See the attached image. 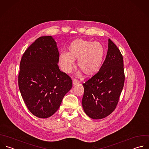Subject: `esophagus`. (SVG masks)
Wrapping results in <instances>:
<instances>
[{
    "label": "esophagus",
    "mask_w": 149,
    "mask_h": 149,
    "mask_svg": "<svg viewBox=\"0 0 149 149\" xmlns=\"http://www.w3.org/2000/svg\"><path fill=\"white\" fill-rule=\"evenodd\" d=\"M79 83V81L77 79H73V85H76Z\"/></svg>",
    "instance_id": "esophagus-1"
}]
</instances>
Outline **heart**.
<instances>
[{
    "label": "heart",
    "mask_w": 149,
    "mask_h": 149,
    "mask_svg": "<svg viewBox=\"0 0 149 149\" xmlns=\"http://www.w3.org/2000/svg\"><path fill=\"white\" fill-rule=\"evenodd\" d=\"M68 51V53L61 54L59 58L64 72L70 73L74 67V60L78 59V66L86 76H93L98 73L104 56V49L100 43L77 39L71 43Z\"/></svg>",
    "instance_id": "heart-1"
}]
</instances>
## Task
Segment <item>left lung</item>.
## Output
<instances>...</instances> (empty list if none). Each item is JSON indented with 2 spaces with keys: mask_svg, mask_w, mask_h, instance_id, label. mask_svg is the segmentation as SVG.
Here are the masks:
<instances>
[{
  "mask_svg": "<svg viewBox=\"0 0 149 149\" xmlns=\"http://www.w3.org/2000/svg\"><path fill=\"white\" fill-rule=\"evenodd\" d=\"M125 80L123 57L116 45L109 39L106 59L98 73L83 83L82 105L86 114L101 119L116 108Z\"/></svg>",
  "mask_w": 149,
  "mask_h": 149,
  "instance_id": "8db88e82",
  "label": "left lung"
}]
</instances>
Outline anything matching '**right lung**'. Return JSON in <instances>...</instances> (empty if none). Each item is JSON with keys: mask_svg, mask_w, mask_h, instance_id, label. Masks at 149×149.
I'll return each mask as SVG.
<instances>
[{"mask_svg": "<svg viewBox=\"0 0 149 149\" xmlns=\"http://www.w3.org/2000/svg\"><path fill=\"white\" fill-rule=\"evenodd\" d=\"M59 57L52 38L42 36L26 50L21 59L19 91L28 110L39 118L54 114L72 87L71 77L59 69Z\"/></svg>", "mask_w": 149, "mask_h": 149, "instance_id": "add662e5", "label": "right lung"}]
</instances>
